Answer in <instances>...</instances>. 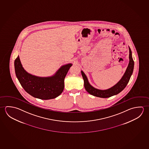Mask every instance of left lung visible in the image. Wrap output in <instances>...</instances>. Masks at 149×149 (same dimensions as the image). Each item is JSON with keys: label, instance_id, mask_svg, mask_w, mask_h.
Returning <instances> with one entry per match:
<instances>
[{"label": "left lung", "instance_id": "obj_1", "mask_svg": "<svg viewBox=\"0 0 149 149\" xmlns=\"http://www.w3.org/2000/svg\"><path fill=\"white\" fill-rule=\"evenodd\" d=\"M129 55L128 65L127 68L125 72L122 77L121 79L116 83L115 85L110 88L106 90H100L94 88L89 83L87 77L83 72V71L81 70V74L84 80V86L86 91L88 93L96 97H99L101 98H107L111 96H113L119 93L126 88L127 84L128 83L129 80L130 79L131 75L133 73L134 68V61L132 57V52L131 49L129 47Z\"/></svg>", "mask_w": 149, "mask_h": 149}]
</instances>
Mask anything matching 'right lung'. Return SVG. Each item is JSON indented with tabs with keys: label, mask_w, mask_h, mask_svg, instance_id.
Masks as SVG:
<instances>
[{
	"label": "right lung",
	"mask_w": 149,
	"mask_h": 149,
	"mask_svg": "<svg viewBox=\"0 0 149 149\" xmlns=\"http://www.w3.org/2000/svg\"><path fill=\"white\" fill-rule=\"evenodd\" d=\"M72 63L63 66L51 77H40L28 73L22 67L19 56L15 61L16 76L23 88L36 98L50 100L60 95L64 88V79Z\"/></svg>",
	"instance_id": "1"
}]
</instances>
